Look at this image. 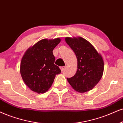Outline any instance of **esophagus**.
Listing matches in <instances>:
<instances>
[{
	"instance_id": "esophagus-1",
	"label": "esophagus",
	"mask_w": 123,
	"mask_h": 123,
	"mask_svg": "<svg viewBox=\"0 0 123 123\" xmlns=\"http://www.w3.org/2000/svg\"><path fill=\"white\" fill-rule=\"evenodd\" d=\"M65 68H66V67H65V66H62V67H60V69H61V70H62V71H63V70H64Z\"/></svg>"
}]
</instances>
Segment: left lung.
Instances as JSON below:
<instances>
[{
    "label": "left lung",
    "instance_id": "8db88e82",
    "mask_svg": "<svg viewBox=\"0 0 123 123\" xmlns=\"http://www.w3.org/2000/svg\"><path fill=\"white\" fill-rule=\"evenodd\" d=\"M66 43L74 51L78 60V69L67 80L72 87L79 92H87L98 83L104 71L102 57L93 46L86 39L66 37Z\"/></svg>",
    "mask_w": 123,
    "mask_h": 123
}]
</instances>
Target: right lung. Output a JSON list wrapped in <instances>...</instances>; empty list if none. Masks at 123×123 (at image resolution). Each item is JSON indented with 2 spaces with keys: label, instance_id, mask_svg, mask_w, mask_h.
<instances>
[{
  "label": "right lung",
  "instance_id": "obj_1",
  "mask_svg": "<svg viewBox=\"0 0 123 123\" xmlns=\"http://www.w3.org/2000/svg\"><path fill=\"white\" fill-rule=\"evenodd\" d=\"M60 39H43L26 51L20 63V74L25 84L33 91L44 93L51 87L56 75L61 73L54 64L52 51Z\"/></svg>",
  "mask_w": 123,
  "mask_h": 123
}]
</instances>
